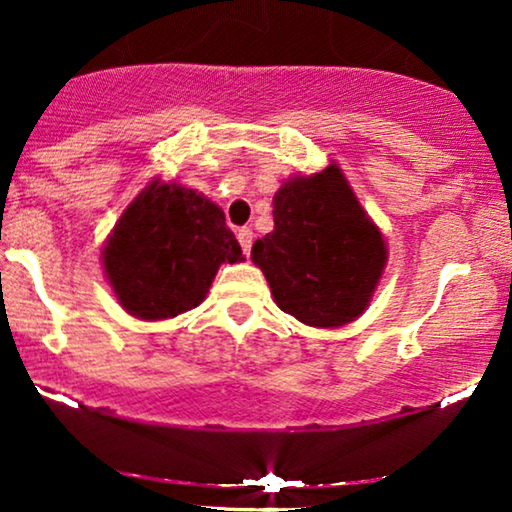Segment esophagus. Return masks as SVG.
I'll list each match as a JSON object with an SVG mask.
<instances>
[{
	"label": "esophagus",
	"mask_w": 512,
	"mask_h": 512,
	"mask_svg": "<svg viewBox=\"0 0 512 512\" xmlns=\"http://www.w3.org/2000/svg\"><path fill=\"white\" fill-rule=\"evenodd\" d=\"M237 240H240L244 254L249 256V251H251V242H254V233H251L249 228H240V230H237Z\"/></svg>",
	"instance_id": "1"
}]
</instances>
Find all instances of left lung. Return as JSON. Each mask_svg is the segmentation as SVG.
Returning <instances> with one entry per match:
<instances>
[{"label": "left lung", "mask_w": 512, "mask_h": 512, "mask_svg": "<svg viewBox=\"0 0 512 512\" xmlns=\"http://www.w3.org/2000/svg\"><path fill=\"white\" fill-rule=\"evenodd\" d=\"M275 230L251 247L272 298L314 328L361 317L387 265L380 228L338 165L284 181L272 200Z\"/></svg>", "instance_id": "left-lung-1"}]
</instances>
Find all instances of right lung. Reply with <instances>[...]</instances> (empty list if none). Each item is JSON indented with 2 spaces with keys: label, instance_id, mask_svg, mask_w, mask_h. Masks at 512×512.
<instances>
[{
  "label": "right lung",
  "instance_id": "obj_1",
  "mask_svg": "<svg viewBox=\"0 0 512 512\" xmlns=\"http://www.w3.org/2000/svg\"><path fill=\"white\" fill-rule=\"evenodd\" d=\"M240 261L223 209L193 188L160 179L130 202L102 249L118 303L146 321L198 307L221 263Z\"/></svg>",
  "mask_w": 512,
  "mask_h": 512
}]
</instances>
